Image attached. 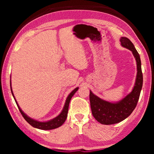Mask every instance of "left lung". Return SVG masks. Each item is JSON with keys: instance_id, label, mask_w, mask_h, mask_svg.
Instances as JSON below:
<instances>
[{"instance_id": "1", "label": "left lung", "mask_w": 154, "mask_h": 154, "mask_svg": "<svg viewBox=\"0 0 154 154\" xmlns=\"http://www.w3.org/2000/svg\"><path fill=\"white\" fill-rule=\"evenodd\" d=\"M121 45L132 52L137 62V73L132 92L116 103H111L98 97L92 91L90 92V101L92 113L96 120L100 124L111 125L119 123L127 118L136 107L143 86V73L140 56L130 39L120 38Z\"/></svg>"}]
</instances>
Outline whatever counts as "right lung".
<instances>
[{"instance_id": "obj_1", "label": "right lung", "mask_w": 154, "mask_h": 154, "mask_svg": "<svg viewBox=\"0 0 154 154\" xmlns=\"http://www.w3.org/2000/svg\"><path fill=\"white\" fill-rule=\"evenodd\" d=\"M10 85H11V90L12 95H13V96H14L15 103H16V104H17V107H18V109H19L21 114H22V116L24 117L25 120L26 121L28 124H30L32 127L36 128H38V129L45 130H49L57 128L61 126L64 123V122H65V120H66V119L67 118V114H68V111H69V106L70 101H71V99L72 97V96L75 94V93L77 92L78 89H79V88L77 87L69 94V95L68 96V97L66 98V102H65L64 106L63 109H62L61 113H60L58 116L56 117L55 118L50 119V120H49V121L39 122V121L36 120V119L31 118H30V117H28L27 115L24 113L22 109H20V106H19V105H18V103L17 102V100H15V98L14 95V93H13L11 83H10Z\"/></svg>"}]
</instances>
